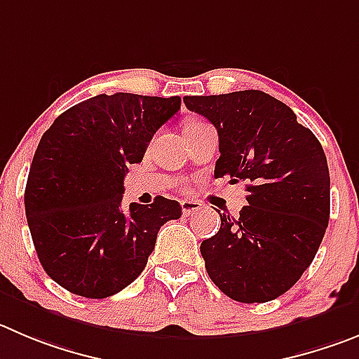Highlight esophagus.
<instances>
[{
	"mask_svg": "<svg viewBox=\"0 0 359 359\" xmlns=\"http://www.w3.org/2000/svg\"><path fill=\"white\" fill-rule=\"evenodd\" d=\"M180 207H182L184 216H191V214H196L198 210H202L203 203H200L198 200H182V202H180Z\"/></svg>",
	"mask_w": 359,
	"mask_h": 359,
	"instance_id": "34e87169",
	"label": "esophagus"
}]
</instances>
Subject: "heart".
Wrapping results in <instances>:
<instances>
[{"label":"heart","mask_w":359,"mask_h":359,"mask_svg":"<svg viewBox=\"0 0 359 359\" xmlns=\"http://www.w3.org/2000/svg\"><path fill=\"white\" fill-rule=\"evenodd\" d=\"M189 123H195V122H189Z\"/></svg>","instance_id":"b5f03b06"}]
</instances>
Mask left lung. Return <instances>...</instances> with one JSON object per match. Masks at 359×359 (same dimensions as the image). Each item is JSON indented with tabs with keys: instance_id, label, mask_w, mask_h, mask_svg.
<instances>
[{
	"instance_id": "left-lung-1",
	"label": "left lung",
	"mask_w": 359,
	"mask_h": 359,
	"mask_svg": "<svg viewBox=\"0 0 359 359\" xmlns=\"http://www.w3.org/2000/svg\"><path fill=\"white\" fill-rule=\"evenodd\" d=\"M219 136L214 177L246 182L248 205L200 246L210 280L241 303L285 294L308 269L330 221L323 145L292 109L260 90L184 97Z\"/></svg>"
}]
</instances>
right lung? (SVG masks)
<instances>
[{"label":"right lung","mask_w":359,"mask_h":359,"mask_svg":"<svg viewBox=\"0 0 359 359\" xmlns=\"http://www.w3.org/2000/svg\"><path fill=\"white\" fill-rule=\"evenodd\" d=\"M180 97L115 93L86 99L58 116L29 166L25 207L43 271L78 296L102 299L145 269L157 232L182 214L177 200L122 209L127 166L142 163Z\"/></svg>","instance_id":"right-lung-1"}]
</instances>
